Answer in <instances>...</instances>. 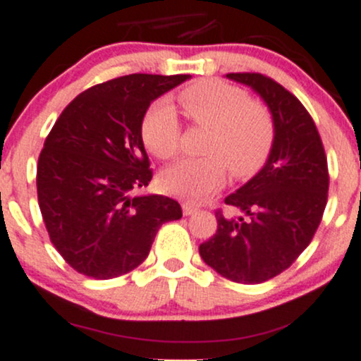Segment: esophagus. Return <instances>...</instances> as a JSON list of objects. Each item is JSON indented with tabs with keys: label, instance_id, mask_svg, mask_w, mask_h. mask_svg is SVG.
Here are the masks:
<instances>
[{
	"label": "esophagus",
	"instance_id": "34e87169",
	"mask_svg": "<svg viewBox=\"0 0 361 361\" xmlns=\"http://www.w3.org/2000/svg\"><path fill=\"white\" fill-rule=\"evenodd\" d=\"M181 207H183V214L185 216H190L193 212L199 211V207L195 206V204H190V202H183L181 204Z\"/></svg>",
	"mask_w": 361,
	"mask_h": 361
}]
</instances>
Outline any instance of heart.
<instances>
[{
    "label": "heart",
    "instance_id": "b5f03b06",
    "mask_svg": "<svg viewBox=\"0 0 361 361\" xmlns=\"http://www.w3.org/2000/svg\"><path fill=\"white\" fill-rule=\"evenodd\" d=\"M188 119L209 130L202 159H181L161 174L166 193L199 202L223 187L226 173L249 180L267 164L275 143L271 112L238 86L218 79H202L178 94ZM143 145L157 159L176 155L181 124L166 100L152 104L142 119Z\"/></svg>",
    "mask_w": 361,
    "mask_h": 361
}]
</instances>
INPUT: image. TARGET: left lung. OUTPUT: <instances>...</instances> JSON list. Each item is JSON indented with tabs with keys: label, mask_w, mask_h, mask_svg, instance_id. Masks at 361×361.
<instances>
[{
	"label": "left lung",
	"mask_w": 361,
	"mask_h": 361,
	"mask_svg": "<svg viewBox=\"0 0 361 361\" xmlns=\"http://www.w3.org/2000/svg\"><path fill=\"white\" fill-rule=\"evenodd\" d=\"M226 78L256 90L275 121V143L264 168L216 209L218 228L199 252L204 263L237 283L280 275L317 233L329 197V166L320 133L305 105L259 72Z\"/></svg>",
	"instance_id": "8db88e82"
}]
</instances>
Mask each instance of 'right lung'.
Here are the masks:
<instances>
[{
  "instance_id": "right-lung-1",
  "label": "right lung",
  "mask_w": 361,
  "mask_h": 361,
  "mask_svg": "<svg viewBox=\"0 0 361 361\" xmlns=\"http://www.w3.org/2000/svg\"><path fill=\"white\" fill-rule=\"evenodd\" d=\"M188 74H130L94 85L63 109L37 159V202L51 244L97 280L135 270L166 221L183 216L164 195L133 197L152 180L142 119Z\"/></svg>"
}]
</instances>
